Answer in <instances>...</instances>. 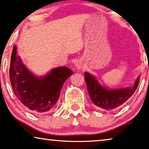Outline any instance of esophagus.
<instances>
[{"label": "esophagus", "mask_w": 149, "mask_h": 149, "mask_svg": "<svg viewBox=\"0 0 149 149\" xmlns=\"http://www.w3.org/2000/svg\"><path fill=\"white\" fill-rule=\"evenodd\" d=\"M77 68H79V69L82 68V64H81V63H78V64H77Z\"/></svg>", "instance_id": "34e87169"}]
</instances>
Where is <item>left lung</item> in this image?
<instances>
[{"mask_svg":"<svg viewBox=\"0 0 149 149\" xmlns=\"http://www.w3.org/2000/svg\"><path fill=\"white\" fill-rule=\"evenodd\" d=\"M84 74L92 102L97 107L107 111H112L123 104L134 94L140 82V79L138 78L133 86L109 90L102 87L96 79L88 72H85Z\"/></svg>","mask_w":149,"mask_h":149,"instance_id":"obj_1","label":"left lung"}]
</instances>
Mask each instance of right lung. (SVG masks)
I'll list each match as a JSON object with an SVG mask.
<instances>
[{
	"mask_svg": "<svg viewBox=\"0 0 149 149\" xmlns=\"http://www.w3.org/2000/svg\"><path fill=\"white\" fill-rule=\"evenodd\" d=\"M72 71L67 67L53 69L45 77H34L17 56L16 47L11 53L9 79L13 92L22 104L34 113L54 109L65 81Z\"/></svg>",
	"mask_w": 149,
	"mask_h": 149,
	"instance_id": "1",
	"label": "right lung"
}]
</instances>
